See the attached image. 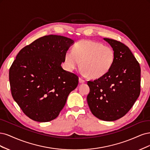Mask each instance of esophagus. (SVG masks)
<instances>
[{
  "label": "esophagus",
  "instance_id": "1",
  "mask_svg": "<svg viewBox=\"0 0 150 150\" xmlns=\"http://www.w3.org/2000/svg\"><path fill=\"white\" fill-rule=\"evenodd\" d=\"M85 81L83 79L79 78V83H85Z\"/></svg>",
  "mask_w": 150,
  "mask_h": 150
}]
</instances>
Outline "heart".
Segmentation results:
<instances>
[{"label": "heart", "instance_id": "1", "mask_svg": "<svg viewBox=\"0 0 150 150\" xmlns=\"http://www.w3.org/2000/svg\"><path fill=\"white\" fill-rule=\"evenodd\" d=\"M115 58V52L112 47L83 39L75 43L73 50L66 52L64 60L68 70L74 71L81 65V74L84 76L98 79L110 71Z\"/></svg>", "mask_w": 150, "mask_h": 150}]
</instances>
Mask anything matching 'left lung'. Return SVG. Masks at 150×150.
<instances>
[{"mask_svg":"<svg viewBox=\"0 0 150 150\" xmlns=\"http://www.w3.org/2000/svg\"><path fill=\"white\" fill-rule=\"evenodd\" d=\"M115 52V61L108 73L88 81L87 102L100 120L113 122L126 115L140 93L141 69L129 48L122 42L104 38Z\"/></svg>","mask_w":150,"mask_h":150,"instance_id":"8db88e82","label":"left lung"}]
</instances>
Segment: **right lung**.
Returning <instances> with one entry per match:
<instances>
[{"label":"right lung","instance_id":"1","mask_svg":"<svg viewBox=\"0 0 150 150\" xmlns=\"http://www.w3.org/2000/svg\"><path fill=\"white\" fill-rule=\"evenodd\" d=\"M74 41L61 35L38 38L18 52L9 70L13 100L28 118L38 122L56 118L79 77L62 69Z\"/></svg>","mask_w":150,"mask_h":150}]
</instances>
